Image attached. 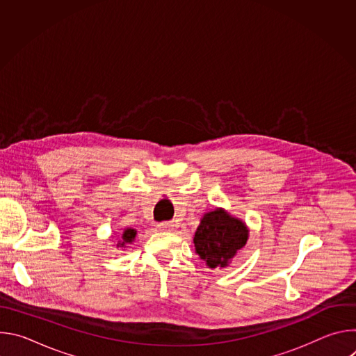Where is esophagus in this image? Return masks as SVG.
I'll return each mask as SVG.
<instances>
[{"label": "esophagus", "instance_id": "esophagus-1", "mask_svg": "<svg viewBox=\"0 0 356 356\" xmlns=\"http://www.w3.org/2000/svg\"><path fill=\"white\" fill-rule=\"evenodd\" d=\"M158 227H159L161 229L170 231V229H172V227H173V224H172V222H161V224H158Z\"/></svg>", "mask_w": 356, "mask_h": 356}]
</instances>
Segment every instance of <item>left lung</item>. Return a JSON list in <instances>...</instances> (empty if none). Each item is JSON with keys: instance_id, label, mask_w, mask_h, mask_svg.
Masks as SVG:
<instances>
[{"instance_id": "1", "label": "left lung", "mask_w": 356, "mask_h": 356, "mask_svg": "<svg viewBox=\"0 0 356 356\" xmlns=\"http://www.w3.org/2000/svg\"><path fill=\"white\" fill-rule=\"evenodd\" d=\"M246 239L248 229L243 222L229 217L224 210H216L202 217L194 235V246L210 268H224Z\"/></svg>"}]
</instances>
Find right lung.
<instances>
[{
    "instance_id": "add662e5",
    "label": "right lung",
    "mask_w": 356,
    "mask_h": 356,
    "mask_svg": "<svg viewBox=\"0 0 356 356\" xmlns=\"http://www.w3.org/2000/svg\"><path fill=\"white\" fill-rule=\"evenodd\" d=\"M135 235H136V231H135V229L127 228V229L124 231L122 238H121V241L118 242V245H120V246H125V245L131 243V242L135 239Z\"/></svg>"
}]
</instances>
